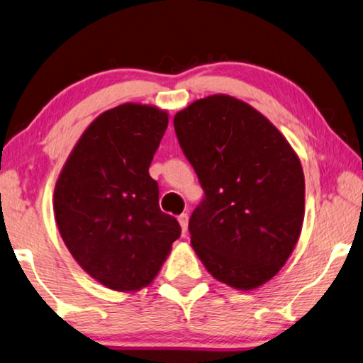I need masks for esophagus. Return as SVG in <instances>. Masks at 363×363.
<instances>
[{
    "label": "esophagus",
    "instance_id": "obj_1",
    "mask_svg": "<svg viewBox=\"0 0 363 363\" xmlns=\"http://www.w3.org/2000/svg\"><path fill=\"white\" fill-rule=\"evenodd\" d=\"M177 220H179V224H181L182 232H184V234H186L187 224H189V216H187V214H181V216L177 217Z\"/></svg>",
    "mask_w": 363,
    "mask_h": 363
}]
</instances>
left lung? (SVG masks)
Instances as JSON below:
<instances>
[{
	"label": "left lung",
	"mask_w": 363,
	"mask_h": 363,
	"mask_svg": "<svg viewBox=\"0 0 363 363\" xmlns=\"http://www.w3.org/2000/svg\"><path fill=\"white\" fill-rule=\"evenodd\" d=\"M174 129L206 194L189 219L197 257L219 282L260 287L301 235L306 181L298 156L265 116L225 94L179 111Z\"/></svg>",
	"instance_id": "left-lung-1"
}]
</instances>
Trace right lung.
I'll use <instances>...</instances> for the list:
<instances>
[{
  "instance_id": "obj_1",
  "label": "right lung",
  "mask_w": 363,
  "mask_h": 363,
  "mask_svg": "<svg viewBox=\"0 0 363 363\" xmlns=\"http://www.w3.org/2000/svg\"><path fill=\"white\" fill-rule=\"evenodd\" d=\"M166 111L125 103L98 116L57 177L55 216L76 262L108 289L133 292L156 277L181 235L159 209L149 166L166 133Z\"/></svg>"
}]
</instances>
